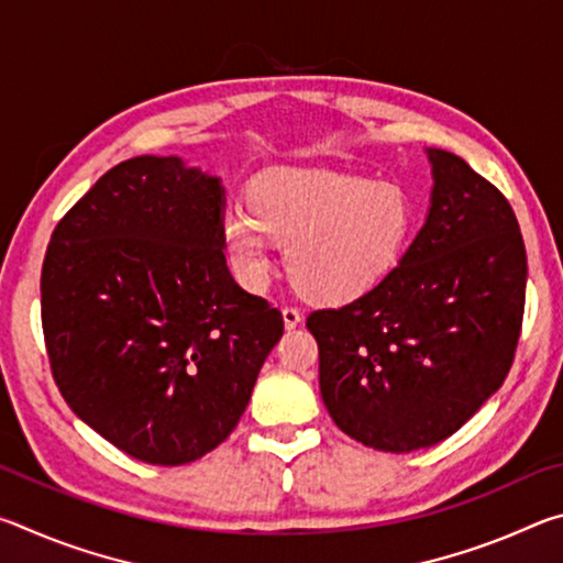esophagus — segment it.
<instances>
[{
	"label": "esophagus",
	"mask_w": 563,
	"mask_h": 563,
	"mask_svg": "<svg viewBox=\"0 0 563 563\" xmlns=\"http://www.w3.org/2000/svg\"><path fill=\"white\" fill-rule=\"evenodd\" d=\"M283 322H285V328H288V330L298 328L300 322H302V312L295 308V305H285V308H283Z\"/></svg>",
	"instance_id": "34e87169"
}]
</instances>
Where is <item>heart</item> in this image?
<instances>
[{
	"label": "heart",
	"instance_id": "obj_1",
	"mask_svg": "<svg viewBox=\"0 0 563 563\" xmlns=\"http://www.w3.org/2000/svg\"><path fill=\"white\" fill-rule=\"evenodd\" d=\"M228 206L221 235L245 288L263 290L273 273V243H285L292 283L312 300L347 302L377 288L402 261L417 208L395 180L338 170L273 168Z\"/></svg>",
	"mask_w": 563,
	"mask_h": 563
}]
</instances>
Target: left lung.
<instances>
[{"label":"left lung","mask_w":563,"mask_h":563,"mask_svg":"<svg viewBox=\"0 0 563 563\" xmlns=\"http://www.w3.org/2000/svg\"><path fill=\"white\" fill-rule=\"evenodd\" d=\"M427 156L430 213L397 268L357 300L308 316L330 417L395 454L452 437L497 393L527 295V251L501 190L450 151Z\"/></svg>","instance_id":"obj_1"}]
</instances>
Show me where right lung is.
Here are the masks:
<instances>
[{
    "instance_id": "obj_1",
    "label": "right lung",
    "mask_w": 563,
    "mask_h": 563,
    "mask_svg": "<svg viewBox=\"0 0 563 563\" xmlns=\"http://www.w3.org/2000/svg\"><path fill=\"white\" fill-rule=\"evenodd\" d=\"M221 178L178 156L107 170L54 228L42 328L54 383L133 460H201L235 430L283 316L225 265Z\"/></svg>"
}]
</instances>
